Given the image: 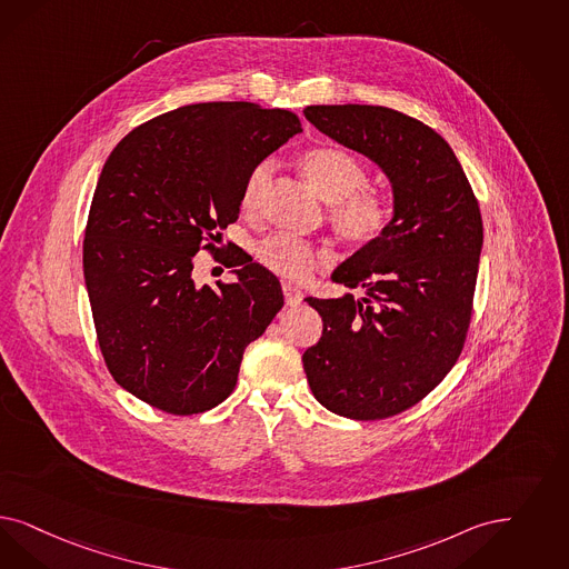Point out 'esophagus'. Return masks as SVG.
Segmentation results:
<instances>
[{
	"instance_id": "obj_1",
	"label": "esophagus",
	"mask_w": 569,
	"mask_h": 569,
	"mask_svg": "<svg viewBox=\"0 0 569 569\" xmlns=\"http://www.w3.org/2000/svg\"><path fill=\"white\" fill-rule=\"evenodd\" d=\"M281 290H283L286 305H288V307H298V305L302 302V292H300V288L295 286L292 281H283V283H281Z\"/></svg>"
}]
</instances>
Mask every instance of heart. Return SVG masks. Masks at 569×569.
I'll return each mask as SVG.
<instances>
[{
	"mask_svg": "<svg viewBox=\"0 0 569 569\" xmlns=\"http://www.w3.org/2000/svg\"><path fill=\"white\" fill-rule=\"evenodd\" d=\"M300 170L321 199L332 203L336 231L357 246H370L387 233L391 224L389 201L368 191L370 174L366 166L340 147H319L300 157ZM273 174L269 161L258 163L246 178L241 206L254 210ZM258 260L274 273L290 279H307L321 256L300 239L290 236L267 237L256 248Z\"/></svg>",
	"mask_w": 569,
	"mask_h": 569,
	"instance_id": "heart-1",
	"label": "heart"
}]
</instances>
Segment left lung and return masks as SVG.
<instances>
[{"instance_id": "1", "label": "left lung", "mask_w": 569, "mask_h": 569, "mask_svg": "<svg viewBox=\"0 0 569 569\" xmlns=\"http://www.w3.org/2000/svg\"><path fill=\"white\" fill-rule=\"evenodd\" d=\"M305 118L385 172L392 218L332 273L366 295L305 298L323 332L302 366L330 412L389 418L427 397L465 347L483 246L479 203L450 144L418 119L373 104H311Z\"/></svg>"}]
</instances>
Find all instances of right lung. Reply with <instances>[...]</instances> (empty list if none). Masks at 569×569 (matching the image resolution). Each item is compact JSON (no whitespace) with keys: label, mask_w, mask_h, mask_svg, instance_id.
<instances>
[{"label":"right lung","mask_w":569,"mask_h":569,"mask_svg":"<svg viewBox=\"0 0 569 569\" xmlns=\"http://www.w3.org/2000/svg\"><path fill=\"white\" fill-rule=\"evenodd\" d=\"M302 132L286 109L197 102L149 119L104 161L83 277L104 363L157 410L201 413L237 385L246 347L283 307L279 279L231 256L236 283L197 286L193 256L236 222L246 178ZM212 248V243L203 246Z\"/></svg>","instance_id":"obj_1"}]
</instances>
